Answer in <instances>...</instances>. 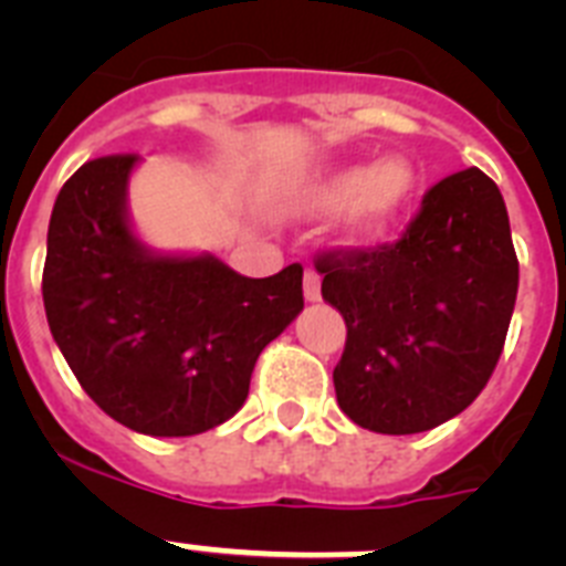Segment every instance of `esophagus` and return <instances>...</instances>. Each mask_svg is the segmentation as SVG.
I'll use <instances>...</instances> for the list:
<instances>
[{
	"mask_svg": "<svg viewBox=\"0 0 566 566\" xmlns=\"http://www.w3.org/2000/svg\"><path fill=\"white\" fill-rule=\"evenodd\" d=\"M303 294H306V303L319 300V274L314 269H306V274H303Z\"/></svg>",
	"mask_w": 566,
	"mask_h": 566,
	"instance_id": "34e87169",
	"label": "esophagus"
}]
</instances>
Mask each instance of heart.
Returning <instances> with one entry per match:
<instances>
[{
    "mask_svg": "<svg viewBox=\"0 0 566 566\" xmlns=\"http://www.w3.org/2000/svg\"><path fill=\"white\" fill-rule=\"evenodd\" d=\"M417 198V169L399 155L365 169L359 164L317 169L289 192V207L303 214L343 209L345 234L357 243H377L397 232Z\"/></svg>",
    "mask_w": 566,
    "mask_h": 566,
    "instance_id": "b5f03b06",
    "label": "heart"
}]
</instances>
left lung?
<instances>
[{
  "label": "left lung",
  "mask_w": 566,
  "mask_h": 566,
  "mask_svg": "<svg viewBox=\"0 0 566 566\" xmlns=\"http://www.w3.org/2000/svg\"><path fill=\"white\" fill-rule=\"evenodd\" d=\"M348 337L343 413L374 433H422L462 413L502 357L518 292L507 207L482 169L448 175L397 243L317 258Z\"/></svg>",
  "instance_id": "8db88e82"
}]
</instances>
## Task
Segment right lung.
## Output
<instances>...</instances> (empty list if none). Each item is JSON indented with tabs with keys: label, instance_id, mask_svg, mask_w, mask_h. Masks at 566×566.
Masks as SVG:
<instances>
[{
	"label": "right lung",
	"instance_id": "1",
	"mask_svg": "<svg viewBox=\"0 0 566 566\" xmlns=\"http://www.w3.org/2000/svg\"><path fill=\"white\" fill-rule=\"evenodd\" d=\"M138 155L73 172L48 227V326L87 397L147 437H195L249 397L260 352L303 312V266L243 277L214 254L144 247L127 209Z\"/></svg>",
	"mask_w": 566,
	"mask_h": 566
}]
</instances>
